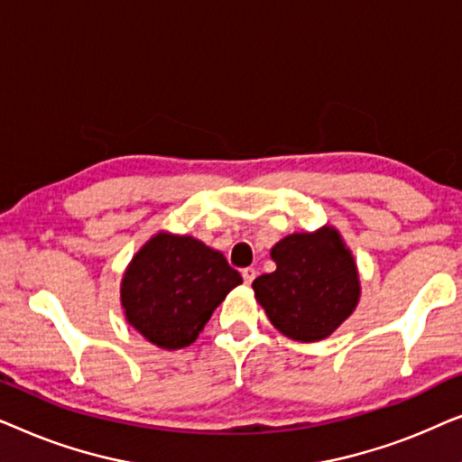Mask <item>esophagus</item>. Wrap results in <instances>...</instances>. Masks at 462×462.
Returning <instances> with one entry per match:
<instances>
[{"label": "esophagus", "mask_w": 462, "mask_h": 462, "mask_svg": "<svg viewBox=\"0 0 462 462\" xmlns=\"http://www.w3.org/2000/svg\"><path fill=\"white\" fill-rule=\"evenodd\" d=\"M242 277H244V282L250 286V283L254 282V277H256V269H254V267H245V269H242Z\"/></svg>", "instance_id": "1"}]
</instances>
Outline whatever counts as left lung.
Masks as SVG:
<instances>
[{
  "label": "left lung",
  "mask_w": 462,
  "mask_h": 462,
  "mask_svg": "<svg viewBox=\"0 0 462 462\" xmlns=\"http://www.w3.org/2000/svg\"><path fill=\"white\" fill-rule=\"evenodd\" d=\"M271 256L277 269L252 282L271 324L302 343L330 337L359 300L356 263L338 233L330 226L294 233Z\"/></svg>",
  "instance_id": "left-lung-1"
}]
</instances>
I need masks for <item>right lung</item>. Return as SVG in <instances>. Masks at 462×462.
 I'll return each mask as SVG.
<instances>
[{"label": "right lung", "mask_w": 462, "mask_h": 462, "mask_svg": "<svg viewBox=\"0 0 462 462\" xmlns=\"http://www.w3.org/2000/svg\"><path fill=\"white\" fill-rule=\"evenodd\" d=\"M237 283L242 275L223 252L193 237L160 233L132 258L122 282V305L144 338L163 349H182Z\"/></svg>", "instance_id": "add662e5"}]
</instances>
